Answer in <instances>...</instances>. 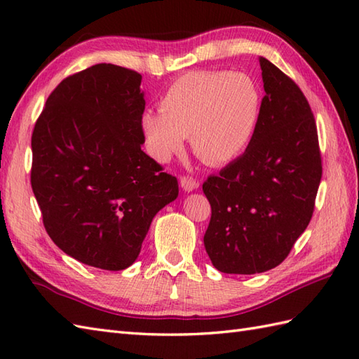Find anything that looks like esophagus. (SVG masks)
<instances>
[{
	"instance_id": "obj_1",
	"label": "esophagus",
	"mask_w": 359,
	"mask_h": 359,
	"mask_svg": "<svg viewBox=\"0 0 359 359\" xmlns=\"http://www.w3.org/2000/svg\"><path fill=\"white\" fill-rule=\"evenodd\" d=\"M180 187L185 189V191H194V189L199 188V182L193 177H188V175H182L180 177Z\"/></svg>"
}]
</instances>
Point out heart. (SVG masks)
Wrapping results in <instances>:
<instances>
[{
	"mask_svg": "<svg viewBox=\"0 0 359 359\" xmlns=\"http://www.w3.org/2000/svg\"><path fill=\"white\" fill-rule=\"evenodd\" d=\"M262 112V93L253 77L230 71L182 75L147 111L142 129L151 156L166 162L191 139L203 163L219 166L238 158L253 140Z\"/></svg>",
	"mask_w": 359,
	"mask_h": 359,
	"instance_id": "heart-1",
	"label": "heart"
}]
</instances>
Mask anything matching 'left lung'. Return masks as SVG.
<instances>
[{
	"mask_svg": "<svg viewBox=\"0 0 359 359\" xmlns=\"http://www.w3.org/2000/svg\"><path fill=\"white\" fill-rule=\"evenodd\" d=\"M264 90L257 131L241 157L202 189L211 205L205 250L219 271L278 266L306 231L323 177L313 112L296 83L259 58Z\"/></svg>",
	"mask_w": 359,
	"mask_h": 359,
	"instance_id": "left-lung-1",
	"label": "left lung"
}]
</instances>
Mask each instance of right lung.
<instances>
[{
  "mask_svg": "<svg viewBox=\"0 0 359 359\" xmlns=\"http://www.w3.org/2000/svg\"><path fill=\"white\" fill-rule=\"evenodd\" d=\"M142 75L95 65L66 77L32 133L30 184L53 243L77 261L125 270L152 219L179 194L144 154Z\"/></svg>",
  "mask_w": 359,
  "mask_h": 359,
  "instance_id": "1",
  "label": "right lung"
}]
</instances>
